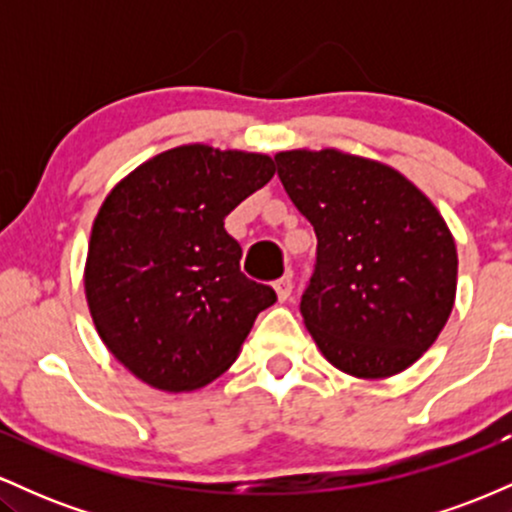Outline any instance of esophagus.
Here are the masks:
<instances>
[{
	"label": "esophagus",
	"mask_w": 512,
	"mask_h": 512,
	"mask_svg": "<svg viewBox=\"0 0 512 512\" xmlns=\"http://www.w3.org/2000/svg\"><path fill=\"white\" fill-rule=\"evenodd\" d=\"M274 291H276V298H279L281 303L289 301L291 291H293V276H291V274L281 276V279L274 284Z\"/></svg>",
	"instance_id": "34e87169"
}]
</instances>
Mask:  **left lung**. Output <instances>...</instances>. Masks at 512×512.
<instances>
[{"label":"left lung","instance_id":"8db88e82","mask_svg":"<svg viewBox=\"0 0 512 512\" xmlns=\"http://www.w3.org/2000/svg\"><path fill=\"white\" fill-rule=\"evenodd\" d=\"M296 209L313 223L317 264L301 315L322 356L363 380L419 361L455 305L457 248L414 182L339 149L274 156Z\"/></svg>","mask_w":512,"mask_h":512}]
</instances>
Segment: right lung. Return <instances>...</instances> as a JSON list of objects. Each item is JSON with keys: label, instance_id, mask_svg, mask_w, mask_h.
Here are the masks:
<instances>
[{"label": "right lung", "instance_id": "right-lung-1", "mask_svg": "<svg viewBox=\"0 0 512 512\" xmlns=\"http://www.w3.org/2000/svg\"><path fill=\"white\" fill-rule=\"evenodd\" d=\"M267 154L185 144L134 168L105 197L84 291L108 351L146 385L192 392L233 366L272 286L240 272L223 219L274 178Z\"/></svg>", "mask_w": 512, "mask_h": 512}]
</instances>
